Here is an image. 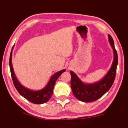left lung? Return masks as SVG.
<instances>
[{"label": "left lung", "mask_w": 128, "mask_h": 128, "mask_svg": "<svg viewBox=\"0 0 128 128\" xmlns=\"http://www.w3.org/2000/svg\"><path fill=\"white\" fill-rule=\"evenodd\" d=\"M108 40L113 50L114 58L109 71L102 80L93 84H86L75 72L70 71L72 91L75 98L81 102H88L98 100L109 90L114 83L118 65V54L110 35H108Z\"/></svg>", "instance_id": "8db88e82"}]
</instances>
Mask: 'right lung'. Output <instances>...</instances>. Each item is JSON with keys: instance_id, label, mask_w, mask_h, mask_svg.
Masks as SVG:
<instances>
[{"instance_id": "1", "label": "right lung", "mask_w": 128, "mask_h": 128, "mask_svg": "<svg viewBox=\"0 0 128 128\" xmlns=\"http://www.w3.org/2000/svg\"><path fill=\"white\" fill-rule=\"evenodd\" d=\"M14 46V45L12 48V51L10 53L9 65L11 75H12V81H13V84L16 89H17L18 92L20 94V95L32 103L41 104L48 102L53 94L54 86L55 83L56 82L57 80L62 74V73L66 71V70H62L54 74L51 76L46 86L43 89L38 90H32L28 89L20 83L16 76L15 73H14L12 65V53Z\"/></svg>"}]
</instances>
